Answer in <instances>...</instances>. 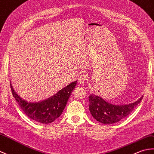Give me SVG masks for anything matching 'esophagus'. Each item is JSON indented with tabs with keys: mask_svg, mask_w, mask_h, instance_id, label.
I'll use <instances>...</instances> for the list:
<instances>
[{
	"mask_svg": "<svg viewBox=\"0 0 154 154\" xmlns=\"http://www.w3.org/2000/svg\"><path fill=\"white\" fill-rule=\"evenodd\" d=\"M86 78H87V77H86L85 75H80L78 77V81L79 83L80 84L83 85L85 83V81H86Z\"/></svg>",
	"mask_w": 154,
	"mask_h": 154,
	"instance_id": "obj_1",
	"label": "esophagus"
}]
</instances>
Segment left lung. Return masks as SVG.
<instances>
[{
  "label": "left lung",
  "instance_id": "8db88e82",
  "mask_svg": "<svg viewBox=\"0 0 154 154\" xmlns=\"http://www.w3.org/2000/svg\"><path fill=\"white\" fill-rule=\"evenodd\" d=\"M143 98L134 103L127 105L116 106L106 102L100 96L91 94L89 96V110L94 119L103 124L116 123L124 119L133 112Z\"/></svg>",
  "mask_w": 154,
  "mask_h": 154
}]
</instances>
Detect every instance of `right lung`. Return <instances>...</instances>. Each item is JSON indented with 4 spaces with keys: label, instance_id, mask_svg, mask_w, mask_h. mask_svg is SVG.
<instances>
[{
    "label": "right lung",
    "instance_id": "add662e5",
    "mask_svg": "<svg viewBox=\"0 0 154 154\" xmlns=\"http://www.w3.org/2000/svg\"><path fill=\"white\" fill-rule=\"evenodd\" d=\"M77 81L71 83L52 97L38 102H28L24 100L14 91L10 82V88L14 98L24 113L30 119L38 123L48 124L58 118L65 108L71 92Z\"/></svg>",
    "mask_w": 154,
    "mask_h": 154
}]
</instances>
